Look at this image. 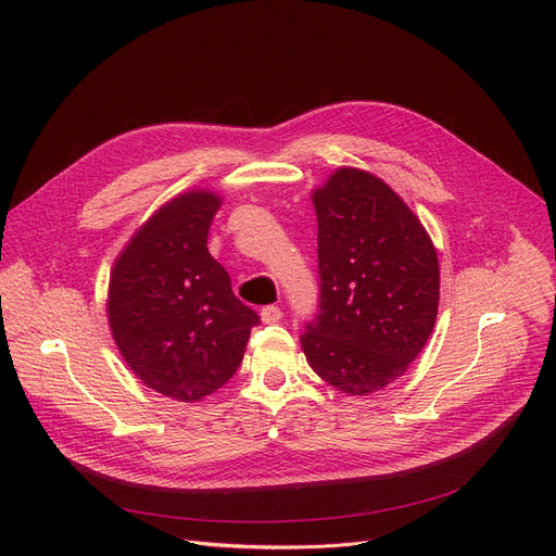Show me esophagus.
<instances>
[{
	"instance_id": "1",
	"label": "esophagus",
	"mask_w": 556,
	"mask_h": 556,
	"mask_svg": "<svg viewBox=\"0 0 556 556\" xmlns=\"http://www.w3.org/2000/svg\"><path fill=\"white\" fill-rule=\"evenodd\" d=\"M283 317V313H281V308L279 306H266V308H261V319L266 325H275V323H279V319Z\"/></svg>"
}]
</instances>
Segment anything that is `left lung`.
Masks as SVG:
<instances>
[{
  "label": "left lung",
  "mask_w": 556,
  "mask_h": 556,
  "mask_svg": "<svg viewBox=\"0 0 556 556\" xmlns=\"http://www.w3.org/2000/svg\"><path fill=\"white\" fill-rule=\"evenodd\" d=\"M319 313L302 336L311 369L346 396L386 390L426 346L440 258L426 227L378 175L340 166L311 193Z\"/></svg>",
  "instance_id": "1"
}]
</instances>
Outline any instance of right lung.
<instances>
[{"label":"right lung","instance_id":"add662e5","mask_svg":"<svg viewBox=\"0 0 556 556\" xmlns=\"http://www.w3.org/2000/svg\"><path fill=\"white\" fill-rule=\"evenodd\" d=\"M223 195L189 189L143 220L114 258L108 325L139 381L195 403L239 369L258 315L231 293L207 237Z\"/></svg>","mask_w":556,"mask_h":556}]
</instances>
